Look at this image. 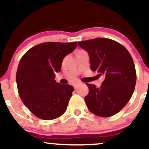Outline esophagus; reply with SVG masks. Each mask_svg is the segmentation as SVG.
Instances as JSON below:
<instances>
[{"instance_id":"34e87169","label":"esophagus","mask_w":149,"mask_h":149,"mask_svg":"<svg viewBox=\"0 0 149 149\" xmlns=\"http://www.w3.org/2000/svg\"><path fill=\"white\" fill-rule=\"evenodd\" d=\"M80 84V83H75L74 85H73V87H74V88L76 89V88H77V87L78 86V85H79Z\"/></svg>"}]
</instances>
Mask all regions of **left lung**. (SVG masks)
<instances>
[{"label":"left lung","instance_id":"1","mask_svg":"<svg viewBox=\"0 0 149 149\" xmlns=\"http://www.w3.org/2000/svg\"><path fill=\"white\" fill-rule=\"evenodd\" d=\"M78 44L88 52L92 71L105 77L100 88L86 84L87 107L101 117L115 115L127 104L134 90L136 75L130 54L123 45L109 38H97Z\"/></svg>","mask_w":149,"mask_h":149}]
</instances>
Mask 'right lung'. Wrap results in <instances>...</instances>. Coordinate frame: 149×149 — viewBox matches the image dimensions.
I'll return each instance as SVG.
<instances>
[{
	"label": "right lung",
	"mask_w": 149,
	"mask_h": 149,
	"mask_svg": "<svg viewBox=\"0 0 149 149\" xmlns=\"http://www.w3.org/2000/svg\"><path fill=\"white\" fill-rule=\"evenodd\" d=\"M77 42H46L31 48L20 59L16 81L20 98L36 117L53 120L66 111L73 87L55 81L64 58Z\"/></svg>",
	"instance_id": "right-lung-1"
}]
</instances>
